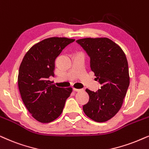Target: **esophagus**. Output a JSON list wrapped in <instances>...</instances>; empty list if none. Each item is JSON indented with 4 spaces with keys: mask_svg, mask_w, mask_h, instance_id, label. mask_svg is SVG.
I'll use <instances>...</instances> for the list:
<instances>
[{
    "mask_svg": "<svg viewBox=\"0 0 149 149\" xmlns=\"http://www.w3.org/2000/svg\"><path fill=\"white\" fill-rule=\"evenodd\" d=\"M73 91H74V92H81V91H83V90H82V89L73 88Z\"/></svg>",
    "mask_w": 149,
    "mask_h": 149,
    "instance_id": "34e87169",
    "label": "esophagus"
}]
</instances>
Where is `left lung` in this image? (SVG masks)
Here are the masks:
<instances>
[{
  "mask_svg": "<svg viewBox=\"0 0 149 149\" xmlns=\"http://www.w3.org/2000/svg\"><path fill=\"white\" fill-rule=\"evenodd\" d=\"M90 57V68L101 84L93 92L86 89L88 103L83 106L87 116L103 123L120 109L129 86L128 62L120 46L107 38H87L77 40Z\"/></svg>",
  "mask_w": 149,
  "mask_h": 149,
  "instance_id": "8db88e82",
  "label": "left lung"
}]
</instances>
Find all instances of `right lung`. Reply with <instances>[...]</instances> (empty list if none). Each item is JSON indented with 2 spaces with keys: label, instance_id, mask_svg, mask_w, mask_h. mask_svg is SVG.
I'll list each match as a JSON object with an SVG mask.
<instances>
[{
  "label": "right lung",
  "instance_id": "1",
  "mask_svg": "<svg viewBox=\"0 0 149 149\" xmlns=\"http://www.w3.org/2000/svg\"><path fill=\"white\" fill-rule=\"evenodd\" d=\"M74 39L46 38L34 44L25 54L19 68L18 84L25 107L36 120L49 123L62 113L72 88L57 87L49 80L54 76L55 61Z\"/></svg>",
  "mask_w": 149,
  "mask_h": 149
}]
</instances>
